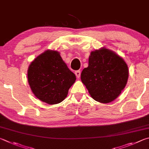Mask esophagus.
Segmentation results:
<instances>
[{
	"mask_svg": "<svg viewBox=\"0 0 149 149\" xmlns=\"http://www.w3.org/2000/svg\"><path fill=\"white\" fill-rule=\"evenodd\" d=\"M74 74L75 75H76V77L77 79H79V78L80 77V70H76V71L74 72Z\"/></svg>",
	"mask_w": 149,
	"mask_h": 149,
	"instance_id": "esophagus-1",
	"label": "esophagus"
}]
</instances>
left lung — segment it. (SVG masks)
I'll use <instances>...</instances> for the list:
<instances>
[{"mask_svg": "<svg viewBox=\"0 0 149 149\" xmlns=\"http://www.w3.org/2000/svg\"><path fill=\"white\" fill-rule=\"evenodd\" d=\"M128 79V67L122 57L106 48L92 52L81 80L93 100L107 103L120 94Z\"/></svg>", "mask_w": 149, "mask_h": 149, "instance_id": "left-lung-1", "label": "left lung"}]
</instances>
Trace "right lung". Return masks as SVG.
<instances>
[{
  "label": "right lung",
  "mask_w": 149,
  "mask_h": 149,
  "mask_svg": "<svg viewBox=\"0 0 149 149\" xmlns=\"http://www.w3.org/2000/svg\"><path fill=\"white\" fill-rule=\"evenodd\" d=\"M27 78L36 97L50 105L63 101L76 80L59 52L52 50L44 52L31 63Z\"/></svg>",
  "instance_id": "add662e5"
}]
</instances>
